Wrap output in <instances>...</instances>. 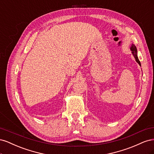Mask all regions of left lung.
Segmentation results:
<instances>
[{"label":"left lung","instance_id":"8db88e82","mask_svg":"<svg viewBox=\"0 0 154 154\" xmlns=\"http://www.w3.org/2000/svg\"><path fill=\"white\" fill-rule=\"evenodd\" d=\"M130 50H131L132 51V53L133 54V56L134 57L135 59H136V61L139 63V66H141V63H140V61L139 60V58L137 57V48L136 47V45H135L134 44H132L131 45V47H130Z\"/></svg>","mask_w":154,"mask_h":154}]
</instances>
